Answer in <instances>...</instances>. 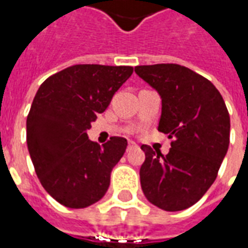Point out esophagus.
Returning a JSON list of instances; mask_svg holds the SVG:
<instances>
[{"instance_id": "esophagus-1", "label": "esophagus", "mask_w": 248, "mask_h": 248, "mask_svg": "<svg viewBox=\"0 0 248 248\" xmlns=\"http://www.w3.org/2000/svg\"><path fill=\"white\" fill-rule=\"evenodd\" d=\"M138 146H137V143L135 142H133V140H129V145H127V150H133V149H137Z\"/></svg>"}]
</instances>
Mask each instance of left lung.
Listing matches in <instances>:
<instances>
[{
  "label": "left lung",
  "mask_w": 248,
  "mask_h": 248,
  "mask_svg": "<svg viewBox=\"0 0 248 248\" xmlns=\"http://www.w3.org/2000/svg\"><path fill=\"white\" fill-rule=\"evenodd\" d=\"M135 73L162 98L158 130L172 138L163 155L142 145V191L165 211H181L206 194L230 145V115L211 82L177 63L137 66Z\"/></svg>",
  "instance_id": "left-lung-1"
}]
</instances>
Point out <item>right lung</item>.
<instances>
[{"label":"right lung","mask_w":248,"mask_h":248,"mask_svg":"<svg viewBox=\"0 0 248 248\" xmlns=\"http://www.w3.org/2000/svg\"><path fill=\"white\" fill-rule=\"evenodd\" d=\"M131 66L74 65L49 77L35 94L26 119V142L35 174L66 207L98 202L127 147L122 137L99 146L86 130L127 81Z\"/></svg>","instance_id":"right-lung-1"}]
</instances>
